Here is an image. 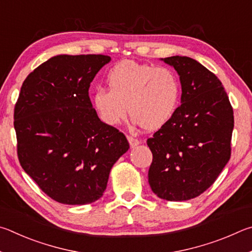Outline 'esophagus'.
Segmentation results:
<instances>
[{
    "label": "esophagus",
    "instance_id": "34e87169",
    "mask_svg": "<svg viewBox=\"0 0 252 252\" xmlns=\"http://www.w3.org/2000/svg\"><path fill=\"white\" fill-rule=\"evenodd\" d=\"M127 139H128V142H129V145H130L131 148H134L135 146H137V145L140 144V140L133 137V136H127Z\"/></svg>",
    "mask_w": 252,
    "mask_h": 252
}]
</instances>
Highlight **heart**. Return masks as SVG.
Returning a JSON list of instances; mask_svg holds the SVG:
<instances>
[{
    "label": "heart",
    "instance_id": "obj_1",
    "mask_svg": "<svg viewBox=\"0 0 252 252\" xmlns=\"http://www.w3.org/2000/svg\"><path fill=\"white\" fill-rule=\"evenodd\" d=\"M108 88L99 87L93 104L99 118L116 126L129 114L136 125L157 130L170 122L178 107L182 85L168 67H156L133 60L119 62L107 74Z\"/></svg>",
    "mask_w": 252,
    "mask_h": 252
}]
</instances>
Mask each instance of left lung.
I'll return each instance as SVG.
<instances>
[{
    "label": "left lung",
    "mask_w": 252,
    "mask_h": 252,
    "mask_svg": "<svg viewBox=\"0 0 252 252\" xmlns=\"http://www.w3.org/2000/svg\"><path fill=\"white\" fill-rule=\"evenodd\" d=\"M162 61L179 75L182 105L147 139L148 183L161 199L184 201L206 191L230 159L233 110L221 82L204 65L187 56Z\"/></svg>",
    "instance_id": "8db88e82"
}]
</instances>
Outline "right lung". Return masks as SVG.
<instances>
[{
    "label": "right lung",
    "mask_w": 252,
    "mask_h": 252,
    "mask_svg": "<svg viewBox=\"0 0 252 252\" xmlns=\"http://www.w3.org/2000/svg\"><path fill=\"white\" fill-rule=\"evenodd\" d=\"M107 55H57L25 78L14 108L17 156L42 191L65 205L103 196L110 169L129 148L100 121L88 96Z\"/></svg>",
    "instance_id": "add662e5"
}]
</instances>
